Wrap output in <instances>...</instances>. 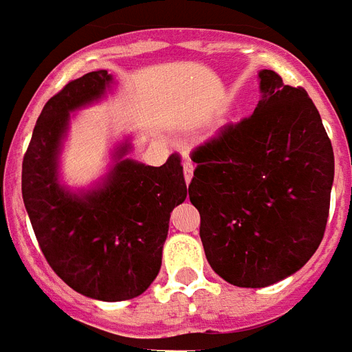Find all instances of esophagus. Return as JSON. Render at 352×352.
Masks as SVG:
<instances>
[{"instance_id":"obj_1","label":"esophagus","mask_w":352,"mask_h":352,"mask_svg":"<svg viewBox=\"0 0 352 352\" xmlns=\"http://www.w3.org/2000/svg\"><path fill=\"white\" fill-rule=\"evenodd\" d=\"M192 173H194V167L190 162H184V176H185V184L189 185L190 179H192Z\"/></svg>"}]
</instances>
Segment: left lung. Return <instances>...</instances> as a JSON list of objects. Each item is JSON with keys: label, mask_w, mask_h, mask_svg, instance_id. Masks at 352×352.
I'll return each instance as SVG.
<instances>
[{"label": "left lung", "mask_w": 352, "mask_h": 352, "mask_svg": "<svg viewBox=\"0 0 352 352\" xmlns=\"http://www.w3.org/2000/svg\"><path fill=\"white\" fill-rule=\"evenodd\" d=\"M252 116L192 153L189 185L212 271L236 287H267L300 271L325 232L334 154L302 87L260 70Z\"/></svg>", "instance_id": "obj_1"}]
</instances>
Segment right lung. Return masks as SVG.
Returning <instances> with one entry per match:
<instances>
[{
  "label": "right lung",
  "instance_id": "1",
  "mask_svg": "<svg viewBox=\"0 0 352 352\" xmlns=\"http://www.w3.org/2000/svg\"><path fill=\"white\" fill-rule=\"evenodd\" d=\"M112 83L107 70H94L50 98L21 170L25 209L49 265L76 292L101 302L147 291L162 267L170 212L187 198L178 154L151 167L125 158L131 142L114 148V163L96 187L74 192L60 184L70 114L100 101Z\"/></svg>",
  "mask_w": 352,
  "mask_h": 352
}]
</instances>
